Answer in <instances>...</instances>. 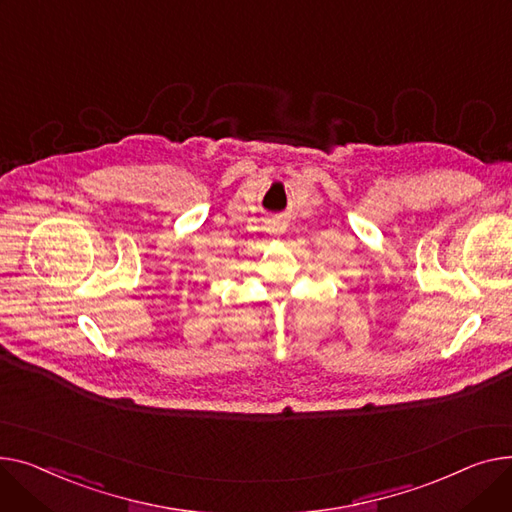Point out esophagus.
<instances>
[{"mask_svg": "<svg viewBox=\"0 0 512 512\" xmlns=\"http://www.w3.org/2000/svg\"><path fill=\"white\" fill-rule=\"evenodd\" d=\"M270 231H279V229H277V227H275V225H273V227H270Z\"/></svg>", "mask_w": 512, "mask_h": 512, "instance_id": "obj_1", "label": "esophagus"}]
</instances>
